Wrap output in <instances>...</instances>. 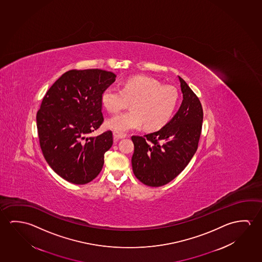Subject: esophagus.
<instances>
[{"mask_svg": "<svg viewBox=\"0 0 262 262\" xmlns=\"http://www.w3.org/2000/svg\"><path fill=\"white\" fill-rule=\"evenodd\" d=\"M113 136L117 140H119V139H123V138L126 137V134L124 133H119V132H113Z\"/></svg>", "mask_w": 262, "mask_h": 262, "instance_id": "1", "label": "esophagus"}]
</instances>
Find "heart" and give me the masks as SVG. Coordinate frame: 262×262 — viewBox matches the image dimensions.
<instances>
[{"instance_id": "obj_1", "label": "heart", "mask_w": 262, "mask_h": 262, "mask_svg": "<svg viewBox=\"0 0 262 262\" xmlns=\"http://www.w3.org/2000/svg\"><path fill=\"white\" fill-rule=\"evenodd\" d=\"M101 101L108 112H118L132 102V110L121 112L107 120L110 129L119 133L141 129H158L172 116L178 101L177 90L172 86H162L150 77L138 76L127 79L122 90L107 86Z\"/></svg>"}]
</instances>
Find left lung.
<instances>
[{
	"label": "left lung",
	"instance_id": "8db88e82",
	"mask_svg": "<svg viewBox=\"0 0 262 262\" xmlns=\"http://www.w3.org/2000/svg\"><path fill=\"white\" fill-rule=\"evenodd\" d=\"M183 101L178 112L158 132L133 136L134 176L142 184L158 187L173 180L198 150L203 108L196 95L178 76Z\"/></svg>",
	"mask_w": 262,
	"mask_h": 262
}]
</instances>
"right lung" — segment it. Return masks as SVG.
<instances>
[{
	"mask_svg": "<svg viewBox=\"0 0 262 262\" xmlns=\"http://www.w3.org/2000/svg\"><path fill=\"white\" fill-rule=\"evenodd\" d=\"M116 77L101 69L69 70L43 97L36 115L41 150L49 166L69 183L88 184L103 167L112 133L88 135L103 122L101 95Z\"/></svg>",
	"mask_w": 262,
	"mask_h": 262,
	"instance_id": "add662e5",
	"label": "right lung"
}]
</instances>
